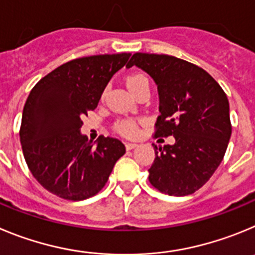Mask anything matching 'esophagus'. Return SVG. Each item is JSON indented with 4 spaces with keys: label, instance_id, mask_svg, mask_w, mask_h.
Wrapping results in <instances>:
<instances>
[{
    "label": "esophagus",
    "instance_id": "34e87169",
    "mask_svg": "<svg viewBox=\"0 0 255 255\" xmlns=\"http://www.w3.org/2000/svg\"><path fill=\"white\" fill-rule=\"evenodd\" d=\"M138 144L133 143V142H126V148L127 150H133V148H136Z\"/></svg>",
    "mask_w": 255,
    "mask_h": 255
}]
</instances>
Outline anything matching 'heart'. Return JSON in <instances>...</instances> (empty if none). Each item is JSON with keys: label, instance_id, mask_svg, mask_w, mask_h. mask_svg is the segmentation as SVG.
Segmentation results:
<instances>
[{"label": "heart", "instance_id": "obj_1", "mask_svg": "<svg viewBox=\"0 0 255 255\" xmlns=\"http://www.w3.org/2000/svg\"><path fill=\"white\" fill-rule=\"evenodd\" d=\"M126 84H127L130 93L133 94L141 85L148 84V80L142 73H133V75H129L126 79ZM117 130L122 133V134H125V136L132 137L137 133V125L133 121H129V119H127V121H121L117 125Z\"/></svg>", "mask_w": 255, "mask_h": 255}]
</instances>
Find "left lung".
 <instances>
[{
  "mask_svg": "<svg viewBox=\"0 0 255 255\" xmlns=\"http://www.w3.org/2000/svg\"><path fill=\"white\" fill-rule=\"evenodd\" d=\"M141 68L159 93L156 136L174 144L155 148L148 180L169 196H188L207 183L221 164L231 136L226 94L210 73L166 54L134 53L126 67Z\"/></svg>",
  "mask_w": 255,
  "mask_h": 255,
  "instance_id": "1",
  "label": "left lung"
}]
</instances>
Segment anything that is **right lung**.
I'll use <instances>...</instances> for the list:
<instances>
[{"label": "right lung", "mask_w": 255, "mask_h": 255, "mask_svg": "<svg viewBox=\"0 0 255 255\" xmlns=\"http://www.w3.org/2000/svg\"><path fill=\"white\" fill-rule=\"evenodd\" d=\"M130 53L84 57L59 66L33 88L22 111L20 142L40 185L65 199L95 196L126 152L118 138L96 143L81 133L82 117L98 107L114 73Z\"/></svg>", "instance_id": "obj_1"}]
</instances>
